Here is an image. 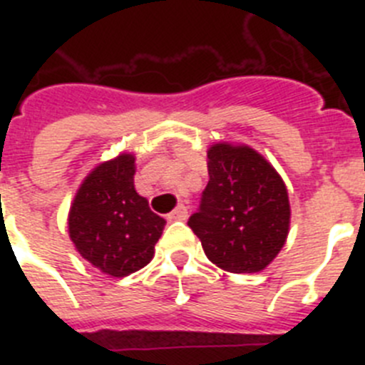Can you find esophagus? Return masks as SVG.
<instances>
[{"instance_id": "1", "label": "esophagus", "mask_w": 365, "mask_h": 365, "mask_svg": "<svg viewBox=\"0 0 365 365\" xmlns=\"http://www.w3.org/2000/svg\"><path fill=\"white\" fill-rule=\"evenodd\" d=\"M186 217H188V208H186L185 205L177 206L172 214H168V219H170V221H185Z\"/></svg>"}]
</instances>
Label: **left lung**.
Masks as SVG:
<instances>
[{"mask_svg": "<svg viewBox=\"0 0 365 365\" xmlns=\"http://www.w3.org/2000/svg\"><path fill=\"white\" fill-rule=\"evenodd\" d=\"M210 180L188 227L206 257L232 274L265 270L291 227V205L282 175L247 144L215 143L206 151Z\"/></svg>", "mask_w": 365, "mask_h": 365, "instance_id": "1", "label": "left lung"}]
</instances>
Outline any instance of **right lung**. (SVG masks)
I'll return each instance as SVG.
<instances>
[{
  "label": "right lung",
  "instance_id": "add662e5",
  "mask_svg": "<svg viewBox=\"0 0 365 365\" xmlns=\"http://www.w3.org/2000/svg\"><path fill=\"white\" fill-rule=\"evenodd\" d=\"M135 170L130 151L100 163L82 180L67 215L76 252L111 278L146 267L166 225L135 190Z\"/></svg>",
  "mask_w": 365,
  "mask_h": 365
}]
</instances>
